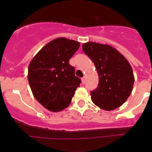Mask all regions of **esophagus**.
Masks as SVG:
<instances>
[{
    "label": "esophagus",
    "mask_w": 152,
    "mask_h": 152,
    "mask_svg": "<svg viewBox=\"0 0 152 152\" xmlns=\"http://www.w3.org/2000/svg\"><path fill=\"white\" fill-rule=\"evenodd\" d=\"M81 82H82V84H84V83H85V77H82V78H81Z\"/></svg>",
    "instance_id": "esophagus-1"
}]
</instances>
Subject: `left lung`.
Instances as JSON below:
<instances>
[{
  "label": "left lung",
  "instance_id": "obj_1",
  "mask_svg": "<svg viewBox=\"0 0 152 152\" xmlns=\"http://www.w3.org/2000/svg\"><path fill=\"white\" fill-rule=\"evenodd\" d=\"M82 49L94 63L99 75L97 88L91 92L95 105L105 110L122 106L131 94L134 75L126 58L109 45L88 42Z\"/></svg>",
  "mask_w": 152,
  "mask_h": 152
}]
</instances>
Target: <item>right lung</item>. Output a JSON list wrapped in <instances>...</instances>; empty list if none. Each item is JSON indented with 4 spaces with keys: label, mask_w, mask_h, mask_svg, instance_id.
<instances>
[{
    "label": "right lung",
    "mask_w": 152,
    "mask_h": 152,
    "mask_svg": "<svg viewBox=\"0 0 152 152\" xmlns=\"http://www.w3.org/2000/svg\"><path fill=\"white\" fill-rule=\"evenodd\" d=\"M80 43L66 38L49 42L34 56L28 68V81L36 100L52 112L70 105L81 80L75 75L70 58Z\"/></svg>",
    "instance_id": "right-lung-1"
}]
</instances>
